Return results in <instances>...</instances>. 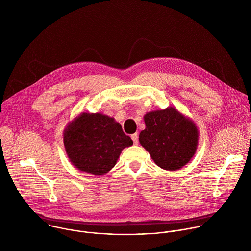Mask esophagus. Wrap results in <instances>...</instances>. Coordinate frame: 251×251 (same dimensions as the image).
<instances>
[{
  "label": "esophagus",
  "mask_w": 251,
  "mask_h": 251,
  "mask_svg": "<svg viewBox=\"0 0 251 251\" xmlns=\"http://www.w3.org/2000/svg\"><path fill=\"white\" fill-rule=\"evenodd\" d=\"M131 139H132L134 145H137V144H138V134H137V133L132 134V135H131Z\"/></svg>",
  "instance_id": "esophagus-1"
}]
</instances>
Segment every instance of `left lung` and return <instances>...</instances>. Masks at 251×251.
Returning <instances> with one entry per match:
<instances>
[{
	"mask_svg": "<svg viewBox=\"0 0 251 251\" xmlns=\"http://www.w3.org/2000/svg\"><path fill=\"white\" fill-rule=\"evenodd\" d=\"M144 120L146 128L139 141L157 166L175 171L191 159L198 143V130L192 121L172 107L149 112Z\"/></svg>",
	"mask_w": 251,
	"mask_h": 251,
	"instance_id": "8db88e82",
	"label": "left lung"
}]
</instances>
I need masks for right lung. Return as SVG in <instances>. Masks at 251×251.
Segmentation results:
<instances>
[{
    "instance_id": "right-lung-1",
    "label": "right lung",
    "mask_w": 251,
    "mask_h": 251,
    "mask_svg": "<svg viewBox=\"0 0 251 251\" xmlns=\"http://www.w3.org/2000/svg\"><path fill=\"white\" fill-rule=\"evenodd\" d=\"M64 144L76 168L103 175L115 166L122 150L133 142L113 118L100 113H83L66 128Z\"/></svg>"
}]
</instances>
